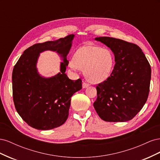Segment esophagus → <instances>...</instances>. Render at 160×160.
<instances>
[{"instance_id":"esophagus-1","label":"esophagus","mask_w":160,"mask_h":160,"mask_svg":"<svg viewBox=\"0 0 160 160\" xmlns=\"http://www.w3.org/2000/svg\"><path fill=\"white\" fill-rule=\"evenodd\" d=\"M89 84L88 83H85V82H83V85H82V87H83V88L85 89V88H87L88 87H89Z\"/></svg>"}]
</instances>
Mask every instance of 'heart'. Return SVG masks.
Returning <instances> with one entry per match:
<instances>
[{
	"label": "heart",
	"mask_w": 160,
	"mask_h": 160,
	"mask_svg": "<svg viewBox=\"0 0 160 160\" xmlns=\"http://www.w3.org/2000/svg\"><path fill=\"white\" fill-rule=\"evenodd\" d=\"M71 68L85 69V75L92 83L107 79L112 71L114 58L107 48L88 45L77 50L70 62Z\"/></svg>",
	"instance_id": "1"
}]
</instances>
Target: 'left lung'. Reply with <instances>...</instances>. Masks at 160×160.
Returning a JSON list of instances; mask_svg holds the SVG:
<instances>
[{"label":"left lung","mask_w":160,"mask_h":160,"mask_svg":"<svg viewBox=\"0 0 160 160\" xmlns=\"http://www.w3.org/2000/svg\"><path fill=\"white\" fill-rule=\"evenodd\" d=\"M107 45L115 56L111 75L96 87L94 108L101 119L109 122L132 119L148 98L151 67L135 44L113 37L95 38Z\"/></svg>","instance_id":"1"}]
</instances>
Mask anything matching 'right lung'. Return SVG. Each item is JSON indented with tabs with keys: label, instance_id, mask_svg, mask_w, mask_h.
Wrapping results in <instances>:
<instances>
[{
	"label": "right lung",
	"instance_id": "right-lung-1",
	"mask_svg": "<svg viewBox=\"0 0 160 160\" xmlns=\"http://www.w3.org/2000/svg\"><path fill=\"white\" fill-rule=\"evenodd\" d=\"M74 36L33 45L23 52L14 67V106L22 119L33 128L49 130L63 124L68 118L72 95L82 88L81 79L71 80L65 73ZM45 50L56 51L64 60L59 73L49 78L41 76L36 69L38 58Z\"/></svg>",
	"mask_w": 160,
	"mask_h": 160
}]
</instances>
